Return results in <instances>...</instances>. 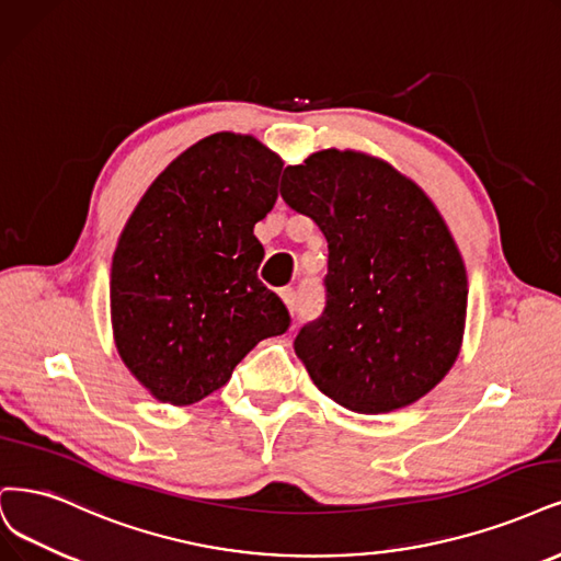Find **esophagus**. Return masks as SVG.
<instances>
[{
    "mask_svg": "<svg viewBox=\"0 0 561 561\" xmlns=\"http://www.w3.org/2000/svg\"><path fill=\"white\" fill-rule=\"evenodd\" d=\"M280 299L285 301L287 308H293V311H295V306H297V293H295V287H283V289H280Z\"/></svg>",
    "mask_w": 561,
    "mask_h": 561,
    "instance_id": "obj_1",
    "label": "esophagus"
}]
</instances>
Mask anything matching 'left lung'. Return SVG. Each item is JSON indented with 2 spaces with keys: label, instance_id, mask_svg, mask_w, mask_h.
<instances>
[{
  "label": "left lung",
  "instance_id": "1",
  "mask_svg": "<svg viewBox=\"0 0 561 561\" xmlns=\"http://www.w3.org/2000/svg\"><path fill=\"white\" fill-rule=\"evenodd\" d=\"M280 197L330 250L324 308L295 339L318 390L357 413L434 390L459 355L469 280L430 197L388 162L336 148L287 167Z\"/></svg>",
  "mask_w": 561,
  "mask_h": 561
}]
</instances>
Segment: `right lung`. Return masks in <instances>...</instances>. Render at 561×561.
Here are the masks:
<instances>
[{
    "mask_svg": "<svg viewBox=\"0 0 561 561\" xmlns=\"http://www.w3.org/2000/svg\"><path fill=\"white\" fill-rule=\"evenodd\" d=\"M283 160L253 137L218 131L173 160L127 220L111 266L118 353L173 405L220 390L234 366L289 327L260 278L253 234L278 199Z\"/></svg>",
    "mask_w": 561,
    "mask_h": 561,
    "instance_id": "right-lung-1",
    "label": "right lung"
}]
</instances>
